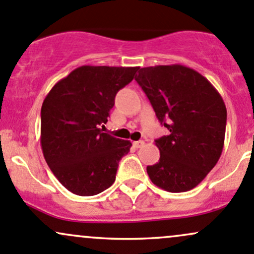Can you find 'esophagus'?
Instances as JSON below:
<instances>
[{
	"mask_svg": "<svg viewBox=\"0 0 254 254\" xmlns=\"http://www.w3.org/2000/svg\"><path fill=\"white\" fill-rule=\"evenodd\" d=\"M132 145H134V147L136 148H141L145 146V142H143V141H135V142H132Z\"/></svg>",
	"mask_w": 254,
	"mask_h": 254,
	"instance_id": "34e87169",
	"label": "esophagus"
}]
</instances>
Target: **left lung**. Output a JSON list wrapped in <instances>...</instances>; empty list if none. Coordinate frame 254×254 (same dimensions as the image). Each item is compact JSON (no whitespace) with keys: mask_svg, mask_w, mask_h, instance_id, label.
<instances>
[{"mask_svg":"<svg viewBox=\"0 0 254 254\" xmlns=\"http://www.w3.org/2000/svg\"><path fill=\"white\" fill-rule=\"evenodd\" d=\"M169 135L157 138L161 157L147 167L152 183L169 192L196 188L223 152L226 107L203 75L180 64L146 66L135 78Z\"/></svg>","mask_w":254,"mask_h":254,"instance_id":"obj_1","label":"left lung"}]
</instances>
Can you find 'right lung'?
Returning a JSON list of instances; mask_svg holds the SVG:
<instances>
[{
	"label": "right lung",
	"mask_w": 254,
	"mask_h": 254,
	"mask_svg": "<svg viewBox=\"0 0 254 254\" xmlns=\"http://www.w3.org/2000/svg\"><path fill=\"white\" fill-rule=\"evenodd\" d=\"M137 70L138 66H79L45 98L41 148L50 169L66 190L93 196L116 180L119 161L131 142L103 132V127L117 92Z\"/></svg>",
	"instance_id": "add662e5"
}]
</instances>
